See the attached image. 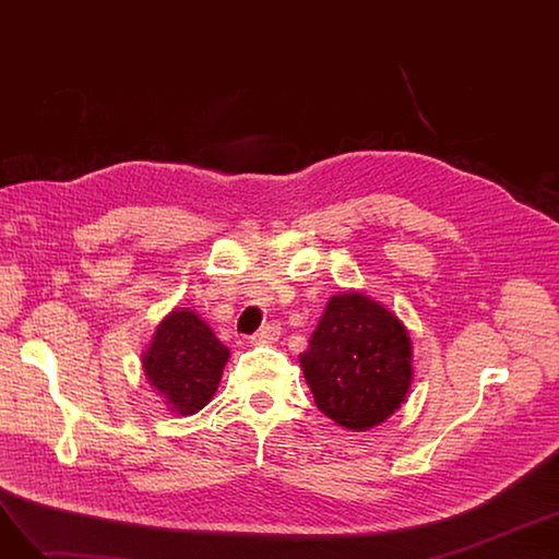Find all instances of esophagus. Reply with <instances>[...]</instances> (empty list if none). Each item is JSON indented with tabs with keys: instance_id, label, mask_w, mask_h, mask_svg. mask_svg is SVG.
Listing matches in <instances>:
<instances>
[{
	"instance_id": "34e87169",
	"label": "esophagus",
	"mask_w": 559,
	"mask_h": 559,
	"mask_svg": "<svg viewBox=\"0 0 559 559\" xmlns=\"http://www.w3.org/2000/svg\"><path fill=\"white\" fill-rule=\"evenodd\" d=\"M281 335V324H276V321H270V324H264L253 337H251V344H272L276 342Z\"/></svg>"
}]
</instances>
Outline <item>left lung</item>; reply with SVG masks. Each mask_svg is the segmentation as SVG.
I'll return each mask as SVG.
<instances>
[{"label": "left lung", "instance_id": "obj_1", "mask_svg": "<svg viewBox=\"0 0 559 559\" xmlns=\"http://www.w3.org/2000/svg\"><path fill=\"white\" fill-rule=\"evenodd\" d=\"M299 362L317 407L348 430L383 424L413 383L403 321L356 289L331 297Z\"/></svg>", "mask_w": 559, "mask_h": 559}]
</instances>
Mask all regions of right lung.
I'll return each instance as SVG.
<instances>
[{"instance_id": "right-lung-1", "label": "right lung", "mask_w": 559, "mask_h": 559, "mask_svg": "<svg viewBox=\"0 0 559 559\" xmlns=\"http://www.w3.org/2000/svg\"><path fill=\"white\" fill-rule=\"evenodd\" d=\"M228 348L194 310H171L142 356L150 385L171 413L188 417L209 405L228 362Z\"/></svg>"}]
</instances>
